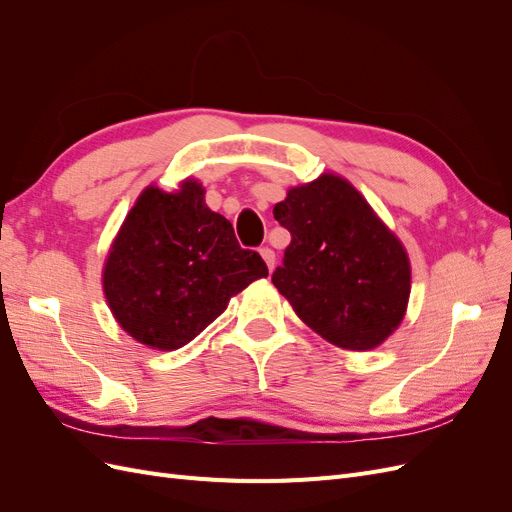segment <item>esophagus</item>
I'll list each match as a JSON object with an SVG mask.
<instances>
[{
  "instance_id": "1",
  "label": "esophagus",
  "mask_w": 512,
  "mask_h": 512,
  "mask_svg": "<svg viewBox=\"0 0 512 512\" xmlns=\"http://www.w3.org/2000/svg\"><path fill=\"white\" fill-rule=\"evenodd\" d=\"M260 256H262V260L267 262L269 271H273V267H275V252L271 250V247H262V250H260Z\"/></svg>"
}]
</instances>
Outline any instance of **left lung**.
Instances as JSON below:
<instances>
[{
	"instance_id": "8db88e82",
	"label": "left lung",
	"mask_w": 512,
	"mask_h": 512,
	"mask_svg": "<svg viewBox=\"0 0 512 512\" xmlns=\"http://www.w3.org/2000/svg\"><path fill=\"white\" fill-rule=\"evenodd\" d=\"M273 215L292 235L273 284L297 316L337 348L384 344L406 318L412 267L365 196L342 175L322 173L292 185Z\"/></svg>"
}]
</instances>
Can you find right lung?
<instances>
[{
    "instance_id": "add662e5",
    "label": "right lung",
    "mask_w": 512,
    "mask_h": 512,
    "mask_svg": "<svg viewBox=\"0 0 512 512\" xmlns=\"http://www.w3.org/2000/svg\"><path fill=\"white\" fill-rule=\"evenodd\" d=\"M258 252L205 203L194 177L175 190L147 185L119 226L102 290L119 327L138 344L170 352L190 344L252 282L267 277Z\"/></svg>"
}]
</instances>
